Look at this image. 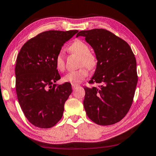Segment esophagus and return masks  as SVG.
<instances>
[{"mask_svg": "<svg viewBox=\"0 0 156 156\" xmlns=\"http://www.w3.org/2000/svg\"><path fill=\"white\" fill-rule=\"evenodd\" d=\"M78 86H80V85L78 84H75V83H72V87H73V89H75Z\"/></svg>", "mask_w": 156, "mask_h": 156, "instance_id": "obj_1", "label": "esophagus"}]
</instances>
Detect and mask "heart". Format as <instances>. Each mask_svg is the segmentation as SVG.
Instances as JSON below:
<instances>
[{"instance_id": "1", "label": "heart", "mask_w": 156, "mask_h": 156, "mask_svg": "<svg viewBox=\"0 0 156 156\" xmlns=\"http://www.w3.org/2000/svg\"><path fill=\"white\" fill-rule=\"evenodd\" d=\"M71 53L75 54L80 57L79 58V66L85 65L86 66L80 67L76 71H69L63 76V80L64 82L71 83H78L88 76V69L92 70L96 66L97 59L95 56L90 53V49L86 44L83 41L77 39L70 45L69 48ZM55 65L56 69L59 71H63L65 69L64 54L62 51H59L55 58ZM88 68L87 69L86 67Z\"/></svg>"}]
</instances>
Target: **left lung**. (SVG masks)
<instances>
[{"mask_svg": "<svg viewBox=\"0 0 156 156\" xmlns=\"http://www.w3.org/2000/svg\"><path fill=\"white\" fill-rule=\"evenodd\" d=\"M95 54L97 66L90 83L99 88L84 87L85 110L90 119L102 126L121 121L133 102L138 77L136 61L126 41L104 29L80 31Z\"/></svg>", "mask_w": 156, "mask_h": 156, "instance_id": "obj_1", "label": "left lung"}]
</instances>
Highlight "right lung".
I'll return each mask as SVG.
<instances>
[{
    "instance_id": "1",
    "label": "right lung",
    "mask_w": 156,
    "mask_h": 156,
    "mask_svg": "<svg viewBox=\"0 0 156 156\" xmlns=\"http://www.w3.org/2000/svg\"><path fill=\"white\" fill-rule=\"evenodd\" d=\"M78 31L49 30L27 41L21 48L15 66L16 93L24 115L32 124L51 128L61 119L71 85L55 83L61 76L55 58L63 45Z\"/></svg>"
}]
</instances>
